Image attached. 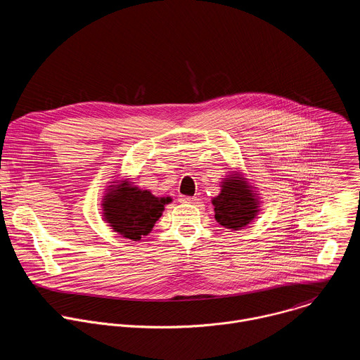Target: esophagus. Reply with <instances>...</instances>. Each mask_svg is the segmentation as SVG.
I'll use <instances>...</instances> for the list:
<instances>
[{
  "mask_svg": "<svg viewBox=\"0 0 360 360\" xmlns=\"http://www.w3.org/2000/svg\"><path fill=\"white\" fill-rule=\"evenodd\" d=\"M181 203H185V205H193L198 202V198L195 196H181Z\"/></svg>",
  "mask_w": 360,
  "mask_h": 360,
  "instance_id": "esophagus-1",
  "label": "esophagus"
}]
</instances>
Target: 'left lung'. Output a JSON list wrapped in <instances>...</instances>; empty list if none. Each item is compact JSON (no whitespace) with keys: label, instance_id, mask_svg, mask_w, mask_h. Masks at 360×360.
<instances>
[{"label":"left lung","instance_id":"left-lung-1","mask_svg":"<svg viewBox=\"0 0 360 360\" xmlns=\"http://www.w3.org/2000/svg\"><path fill=\"white\" fill-rule=\"evenodd\" d=\"M260 193L242 171H230L220 182V192L212 199L216 221L229 229L240 230L260 213Z\"/></svg>","mask_w":360,"mask_h":360}]
</instances>
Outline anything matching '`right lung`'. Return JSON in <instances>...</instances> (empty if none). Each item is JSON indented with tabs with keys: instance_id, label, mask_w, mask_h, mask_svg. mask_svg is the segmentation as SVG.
Wrapping results in <instances>:
<instances>
[{
	"instance_id": "right-lung-1",
	"label": "right lung",
	"mask_w": 360,
	"mask_h": 360,
	"mask_svg": "<svg viewBox=\"0 0 360 360\" xmlns=\"http://www.w3.org/2000/svg\"><path fill=\"white\" fill-rule=\"evenodd\" d=\"M171 198H161L141 189L130 178H120L105 186L101 198V216L122 237L139 242L162 216Z\"/></svg>"
}]
</instances>
